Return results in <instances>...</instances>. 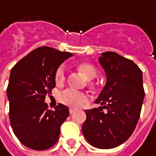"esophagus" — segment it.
<instances>
[{
	"instance_id": "obj_1",
	"label": "esophagus",
	"mask_w": 156,
	"mask_h": 156,
	"mask_svg": "<svg viewBox=\"0 0 156 156\" xmlns=\"http://www.w3.org/2000/svg\"><path fill=\"white\" fill-rule=\"evenodd\" d=\"M75 111H76L75 108H70V113H71V114H72L73 112H75Z\"/></svg>"
}]
</instances>
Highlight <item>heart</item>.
I'll return each instance as SVG.
<instances>
[{"mask_svg":"<svg viewBox=\"0 0 156 156\" xmlns=\"http://www.w3.org/2000/svg\"><path fill=\"white\" fill-rule=\"evenodd\" d=\"M78 70L88 79H92L97 75L96 68L89 63H83L78 65ZM56 81L58 83H62L65 78V70L63 65L59 66L55 75ZM59 100L68 106L71 107H80L89 100V97L80 91H77L72 89H66L62 91L59 95Z\"/></svg>","mask_w":156,"mask_h":156,"instance_id":"heart-1","label":"heart"}]
</instances>
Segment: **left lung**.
Instances as JSON below:
<instances>
[{"mask_svg": "<svg viewBox=\"0 0 156 156\" xmlns=\"http://www.w3.org/2000/svg\"><path fill=\"white\" fill-rule=\"evenodd\" d=\"M98 63L106 76L105 86L95 100L101 106L85 110L82 132L91 146L108 149L131 136L139 120L145 92L142 71L132 60L107 51L101 53Z\"/></svg>", "mask_w": 156, "mask_h": 156, "instance_id": "left-lung-1", "label": "left lung"}]
</instances>
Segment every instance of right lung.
<instances>
[{
	"label": "right lung",
	"instance_id": "right-lung-1",
	"mask_svg": "<svg viewBox=\"0 0 156 156\" xmlns=\"http://www.w3.org/2000/svg\"><path fill=\"white\" fill-rule=\"evenodd\" d=\"M72 54L39 47L22 58L10 71L7 95L13 132L24 146L45 150L56 144L69 108L58 104L48 110L44 99L56 86V71Z\"/></svg>",
	"mask_w": 156,
	"mask_h": 156
}]
</instances>
